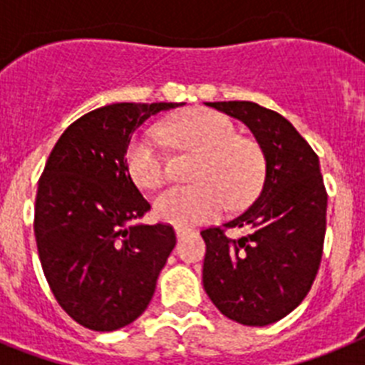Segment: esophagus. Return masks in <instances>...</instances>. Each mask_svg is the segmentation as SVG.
I'll list each match as a JSON object with an SVG mask.
<instances>
[{
    "mask_svg": "<svg viewBox=\"0 0 365 365\" xmlns=\"http://www.w3.org/2000/svg\"><path fill=\"white\" fill-rule=\"evenodd\" d=\"M175 234H177V240H185L186 235L190 234V230H185V228H175Z\"/></svg>",
    "mask_w": 365,
    "mask_h": 365,
    "instance_id": "1",
    "label": "esophagus"
}]
</instances>
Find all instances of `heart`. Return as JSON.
Listing matches in <instances>:
<instances>
[{"label": "heart", "instance_id": "1", "mask_svg": "<svg viewBox=\"0 0 365 365\" xmlns=\"http://www.w3.org/2000/svg\"><path fill=\"white\" fill-rule=\"evenodd\" d=\"M177 148L201 153L197 185L170 186L155 199V215L179 228L197 227L217 217L225 206L247 201L261 180L263 160L252 140L235 137L234 124L208 109H195L159 128ZM125 163L135 185L153 190L164 180V157L153 131H143L128 148Z\"/></svg>", "mask_w": 365, "mask_h": 365}]
</instances>
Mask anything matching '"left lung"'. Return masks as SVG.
Here are the masks:
<instances>
[{"mask_svg": "<svg viewBox=\"0 0 365 365\" xmlns=\"http://www.w3.org/2000/svg\"><path fill=\"white\" fill-rule=\"evenodd\" d=\"M243 122L265 159L256 201L222 227H248L230 240L219 227L201 232L206 243L202 285L222 314L263 327L285 318L311 291L325 237L327 193L320 160L279 113L254 102H205Z\"/></svg>", "mask_w": 365, "mask_h": 365, "instance_id": "8db88e82", "label": "left lung"}]
</instances>
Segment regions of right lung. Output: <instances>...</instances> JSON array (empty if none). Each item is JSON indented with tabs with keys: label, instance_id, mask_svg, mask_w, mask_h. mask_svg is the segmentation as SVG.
Here are the masks:
<instances>
[{
	"label": "right lung",
	"instance_id": "obj_1",
	"mask_svg": "<svg viewBox=\"0 0 365 365\" xmlns=\"http://www.w3.org/2000/svg\"><path fill=\"white\" fill-rule=\"evenodd\" d=\"M185 106L120 102L67 128L38 182L34 235L60 307L91 331H117L146 311L175 247L170 225H140L151 206L125 153L148 118Z\"/></svg>",
	"mask_w": 365,
	"mask_h": 365
}]
</instances>
